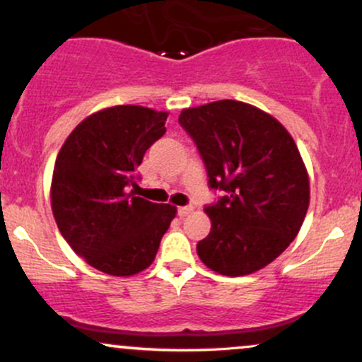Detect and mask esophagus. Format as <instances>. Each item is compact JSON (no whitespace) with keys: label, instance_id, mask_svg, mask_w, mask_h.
<instances>
[{"label":"esophagus","instance_id":"34e87169","mask_svg":"<svg viewBox=\"0 0 362 362\" xmlns=\"http://www.w3.org/2000/svg\"><path fill=\"white\" fill-rule=\"evenodd\" d=\"M190 213H192V206L178 207V216H180V218H184V216H189Z\"/></svg>","mask_w":362,"mask_h":362}]
</instances>
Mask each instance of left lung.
I'll return each instance as SVG.
<instances>
[{"label": "left lung", "mask_w": 362, "mask_h": 362, "mask_svg": "<svg viewBox=\"0 0 362 362\" xmlns=\"http://www.w3.org/2000/svg\"><path fill=\"white\" fill-rule=\"evenodd\" d=\"M178 122L197 144L209 185L228 192L204 209L211 231L197 243L199 259L221 276L260 271L296 238L308 211L300 149L276 117L238 100L189 107Z\"/></svg>", "instance_id": "obj_1"}]
</instances>
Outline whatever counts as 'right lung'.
I'll return each instance as SVG.
<instances>
[{"mask_svg": "<svg viewBox=\"0 0 362 362\" xmlns=\"http://www.w3.org/2000/svg\"><path fill=\"white\" fill-rule=\"evenodd\" d=\"M167 117L141 105L107 107L83 119L57 153L51 182L57 228L86 264L109 276L148 269L177 216L175 206L129 192Z\"/></svg>", "mask_w": 362, "mask_h": 362, "instance_id": "add662e5", "label": "right lung"}]
</instances>
